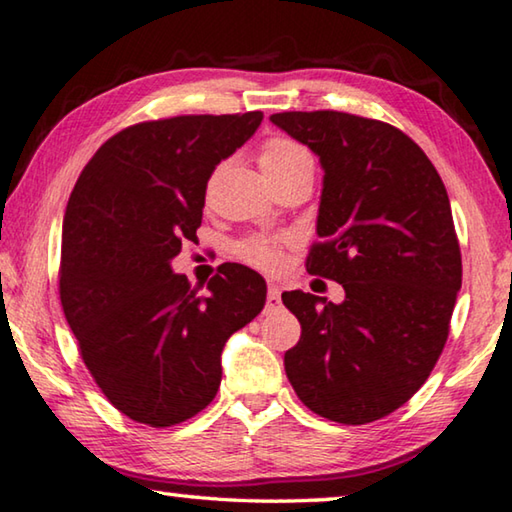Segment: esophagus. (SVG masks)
Here are the masks:
<instances>
[{
    "instance_id": "esophagus-1",
    "label": "esophagus",
    "mask_w": 512,
    "mask_h": 512,
    "mask_svg": "<svg viewBox=\"0 0 512 512\" xmlns=\"http://www.w3.org/2000/svg\"><path fill=\"white\" fill-rule=\"evenodd\" d=\"M276 308H281V292L279 288H270L265 299V311H276Z\"/></svg>"
}]
</instances>
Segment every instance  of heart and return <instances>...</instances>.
I'll use <instances>...</instances> for the list:
<instances>
[{"label": "heart", "mask_w": 512, "mask_h": 512, "mask_svg": "<svg viewBox=\"0 0 512 512\" xmlns=\"http://www.w3.org/2000/svg\"><path fill=\"white\" fill-rule=\"evenodd\" d=\"M313 156L301 142L286 138V136H274L267 138L261 147V167L265 177L270 183L286 181L290 177H297L301 172H313ZM222 165H217L211 172V177L206 181V197H211L217 174H220ZM236 254L240 261L258 267V270L270 272L279 265L281 258V238L272 236H251L247 240L238 242Z\"/></svg>", "instance_id": "b5f03b06"}]
</instances>
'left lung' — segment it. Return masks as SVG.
Masks as SVG:
<instances>
[{"label": "left lung", "instance_id": "obj_1", "mask_svg": "<svg viewBox=\"0 0 512 512\" xmlns=\"http://www.w3.org/2000/svg\"><path fill=\"white\" fill-rule=\"evenodd\" d=\"M270 120L320 156V240L306 270L347 295L342 304L301 290L283 297L301 324L286 374L326 420H381L422 388L449 335L463 261L447 188L422 147L388 122L340 111Z\"/></svg>", "mask_w": 512, "mask_h": 512}]
</instances>
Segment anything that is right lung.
I'll return each mask as SVG.
<instances>
[{"label": "right lung", "mask_w": 512, "mask_h": 512, "mask_svg": "<svg viewBox=\"0 0 512 512\" xmlns=\"http://www.w3.org/2000/svg\"><path fill=\"white\" fill-rule=\"evenodd\" d=\"M261 111L177 115L108 138L74 186L63 220L58 292L79 354L129 420L165 429L217 395L231 333L265 306V281L222 265L192 288L170 261L197 240L206 181L254 136Z\"/></svg>", "instance_id": "obj_1"}]
</instances>
